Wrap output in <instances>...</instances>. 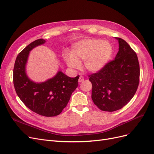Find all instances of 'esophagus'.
I'll return each instance as SVG.
<instances>
[{
    "label": "esophagus",
    "instance_id": "obj_1",
    "mask_svg": "<svg viewBox=\"0 0 154 154\" xmlns=\"http://www.w3.org/2000/svg\"><path fill=\"white\" fill-rule=\"evenodd\" d=\"M84 81V77H83V76H80V78H79V80H78V82H82Z\"/></svg>",
    "mask_w": 154,
    "mask_h": 154
}]
</instances>
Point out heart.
I'll use <instances>...</instances> for the list:
<instances>
[{
    "mask_svg": "<svg viewBox=\"0 0 154 154\" xmlns=\"http://www.w3.org/2000/svg\"><path fill=\"white\" fill-rule=\"evenodd\" d=\"M113 54V47L107 41L87 39L74 44L71 53L65 54V60L70 67L78 69L84 60V67L90 72H97L109 62Z\"/></svg>",
    "mask_w": 154,
    "mask_h": 154,
    "instance_id": "b5f03b06",
    "label": "heart"
}]
</instances>
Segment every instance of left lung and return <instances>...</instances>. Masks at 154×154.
I'll return each mask as SVG.
<instances>
[{
    "label": "left lung",
    "mask_w": 154,
    "mask_h": 154,
    "mask_svg": "<svg viewBox=\"0 0 154 154\" xmlns=\"http://www.w3.org/2000/svg\"><path fill=\"white\" fill-rule=\"evenodd\" d=\"M119 51L115 59L96 73L88 76L92 83V100L106 112L119 110L132 100L139 83L140 68L135 51L127 42L116 38Z\"/></svg>",
    "instance_id": "8db88e82"
}]
</instances>
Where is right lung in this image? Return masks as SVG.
I'll list each match as a JSON object with an SVG mask.
<instances>
[{
    "mask_svg": "<svg viewBox=\"0 0 154 154\" xmlns=\"http://www.w3.org/2000/svg\"><path fill=\"white\" fill-rule=\"evenodd\" d=\"M45 42L42 38L35 40L18 54L13 69V84L18 96L27 108L39 115L53 117L59 115L67 106L78 85L80 76L70 78L58 71L44 82L31 80L26 72L29 51Z\"/></svg>",
    "mask_w": 154,
    "mask_h": 154,
    "instance_id": "obj_1",
    "label": "right lung"
}]
</instances>
